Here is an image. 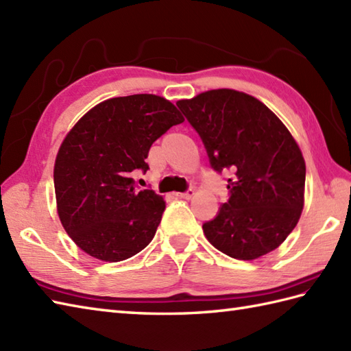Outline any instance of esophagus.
<instances>
[{"instance_id":"obj_1","label":"esophagus","mask_w":351,"mask_h":351,"mask_svg":"<svg viewBox=\"0 0 351 351\" xmlns=\"http://www.w3.org/2000/svg\"><path fill=\"white\" fill-rule=\"evenodd\" d=\"M176 196L178 197H181V199H191L193 196H195V190H187L185 193H176Z\"/></svg>"}]
</instances>
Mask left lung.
Masks as SVG:
<instances>
[{
    "instance_id": "obj_1",
    "label": "left lung",
    "mask_w": 351,
    "mask_h": 351,
    "mask_svg": "<svg viewBox=\"0 0 351 351\" xmlns=\"http://www.w3.org/2000/svg\"><path fill=\"white\" fill-rule=\"evenodd\" d=\"M176 106L206 147L214 170H229L230 197L204 234L225 255L252 261L278 249L304 205L306 164L294 137L265 104L215 88Z\"/></svg>"
}]
</instances>
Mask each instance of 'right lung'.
Masks as SVG:
<instances>
[{"mask_svg":"<svg viewBox=\"0 0 351 351\" xmlns=\"http://www.w3.org/2000/svg\"><path fill=\"white\" fill-rule=\"evenodd\" d=\"M182 122L170 101L140 93L99 102L66 134L54 164L57 213L87 255L119 263L152 241L166 202L131 176L149 169L154 141Z\"/></svg>","mask_w":351,"mask_h":351,"instance_id":"right-lung-1","label":"right lung"}]
</instances>
